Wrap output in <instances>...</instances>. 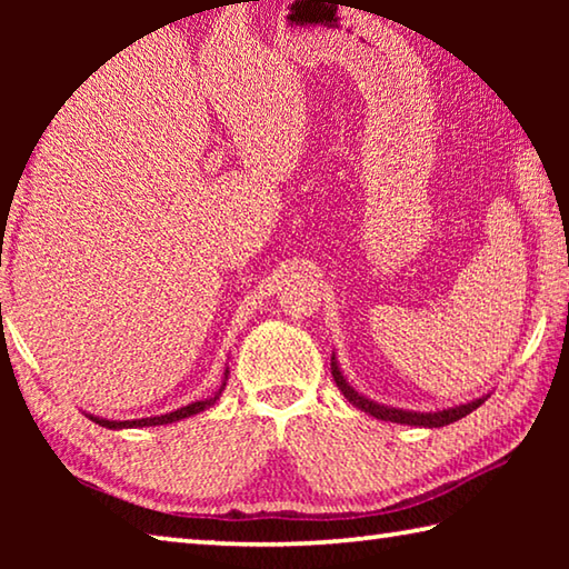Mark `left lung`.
<instances>
[{
  "instance_id": "1",
  "label": "left lung",
  "mask_w": 569,
  "mask_h": 569,
  "mask_svg": "<svg viewBox=\"0 0 569 569\" xmlns=\"http://www.w3.org/2000/svg\"><path fill=\"white\" fill-rule=\"evenodd\" d=\"M331 373H333V381L336 387L341 389V393L346 399H349L356 409H361L366 413H371V417H377L381 421H393V423H409V427H429V429H437V427H447L451 421H459L461 417H467L475 409H479L481 403H485V397L475 399L469 403H459V407H451L445 411H407V409H393V407H383V403H377L371 399L361 397L359 391H356L349 381L343 379V373L339 369V363H336V356H331Z\"/></svg>"
}]
</instances>
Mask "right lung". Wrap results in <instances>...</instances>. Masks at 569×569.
Wrapping results in <instances>:
<instances>
[{
	"instance_id": "1",
	"label": "right lung",
	"mask_w": 569,
	"mask_h": 569,
	"mask_svg": "<svg viewBox=\"0 0 569 569\" xmlns=\"http://www.w3.org/2000/svg\"><path fill=\"white\" fill-rule=\"evenodd\" d=\"M226 381H228V369L223 373V383H220V389L213 393L210 399H203V401H192L188 403V407H180L178 411H170V413H160V417H148V419H132V421H110V419H100V417H92V413H88V417L100 423V427L104 429H138V427H160V423H172V421H180V419H188L192 417V413H200L206 411L208 407H213V403L220 399V393H223L226 389Z\"/></svg>"
}]
</instances>
